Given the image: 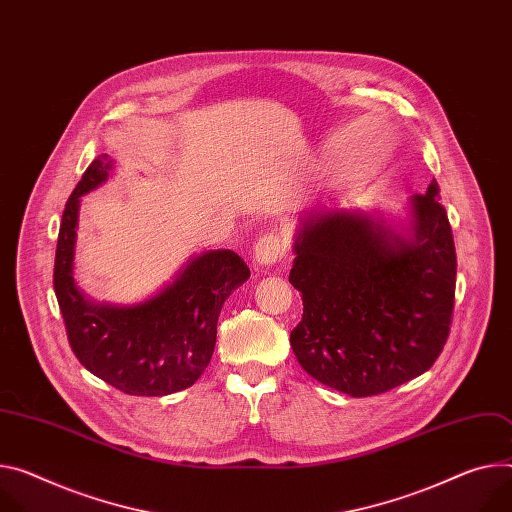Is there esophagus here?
Instances as JSON below:
<instances>
[{
    "label": "esophagus",
    "instance_id": "1",
    "mask_svg": "<svg viewBox=\"0 0 512 512\" xmlns=\"http://www.w3.org/2000/svg\"><path fill=\"white\" fill-rule=\"evenodd\" d=\"M286 253L284 241L275 235V232H267V235L259 237L253 247V257L259 265H275Z\"/></svg>",
    "mask_w": 512,
    "mask_h": 512
}]
</instances>
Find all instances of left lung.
Returning a JSON list of instances; mask_svg holds the SVG:
<instances>
[{
  "instance_id": "obj_1",
  "label": "left lung",
  "mask_w": 512,
  "mask_h": 512,
  "mask_svg": "<svg viewBox=\"0 0 512 512\" xmlns=\"http://www.w3.org/2000/svg\"><path fill=\"white\" fill-rule=\"evenodd\" d=\"M294 253L290 284L304 314L290 343L308 376L363 398L425 374L441 355L457 259L435 179L412 196L400 232L361 210H312Z\"/></svg>"
}]
</instances>
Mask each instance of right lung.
I'll list each match as a JSON object with an SVG mask.
<instances>
[{
	"label": "right lung",
	"instance_id": "add662e5",
	"mask_svg": "<svg viewBox=\"0 0 512 512\" xmlns=\"http://www.w3.org/2000/svg\"><path fill=\"white\" fill-rule=\"evenodd\" d=\"M114 161H91L69 196L55 255V294L67 339L91 374L132 396H167L190 388L208 367L224 300L249 280L247 263L228 249L206 251L153 298L130 304L91 302L73 277L79 198L108 179Z\"/></svg>",
	"mask_w": 512,
	"mask_h": 512
}]
</instances>
